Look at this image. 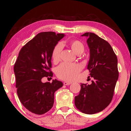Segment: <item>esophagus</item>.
Wrapping results in <instances>:
<instances>
[{
	"label": "esophagus",
	"instance_id": "34e87169",
	"mask_svg": "<svg viewBox=\"0 0 131 131\" xmlns=\"http://www.w3.org/2000/svg\"><path fill=\"white\" fill-rule=\"evenodd\" d=\"M71 83V82H66V81L64 82V85H70Z\"/></svg>",
	"mask_w": 131,
	"mask_h": 131
}]
</instances>
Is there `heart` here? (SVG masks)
<instances>
[{
  "label": "heart",
  "mask_w": 131,
  "mask_h": 131,
  "mask_svg": "<svg viewBox=\"0 0 131 131\" xmlns=\"http://www.w3.org/2000/svg\"><path fill=\"white\" fill-rule=\"evenodd\" d=\"M69 45L73 52L77 55L81 54L85 49L83 43L80 40H71L69 42ZM61 51L62 45L60 43H58L53 48L52 53V58L53 62L59 61ZM80 69L81 68L78 64L62 63L57 69L56 73L59 78L67 81H71L76 78Z\"/></svg>",
  "instance_id": "obj_1"
}]
</instances>
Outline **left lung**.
<instances>
[{"instance_id":"1","label":"left lung","mask_w":131,"mask_h":131,"mask_svg":"<svg viewBox=\"0 0 131 131\" xmlns=\"http://www.w3.org/2000/svg\"><path fill=\"white\" fill-rule=\"evenodd\" d=\"M82 36L87 38L90 54L87 69L94 80L91 85H80L74 104L82 113L92 114L103 111L112 101L119 78L117 58L110 45L95 33L88 32Z\"/></svg>"}]
</instances>
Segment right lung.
<instances>
[{
  "instance_id": "1",
  "label": "right lung",
  "mask_w": 131,
  "mask_h": 131,
  "mask_svg": "<svg viewBox=\"0 0 131 131\" xmlns=\"http://www.w3.org/2000/svg\"><path fill=\"white\" fill-rule=\"evenodd\" d=\"M64 36V34L52 31L42 32L19 51L14 67L17 94L22 104L33 113L40 115L51 110L55 92L63 86L62 82L56 79L52 83H43L42 79L52 77L50 71L52 53Z\"/></svg>"
}]
</instances>
